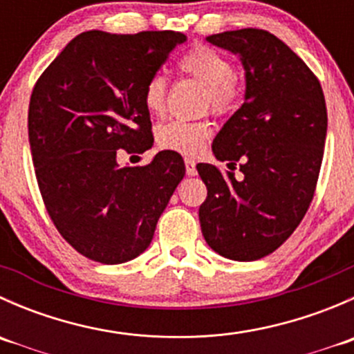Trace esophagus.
Segmentation results:
<instances>
[{
  "mask_svg": "<svg viewBox=\"0 0 354 354\" xmlns=\"http://www.w3.org/2000/svg\"><path fill=\"white\" fill-rule=\"evenodd\" d=\"M185 166H187L188 176H195V174H197V162H195L194 159L187 157V159H185Z\"/></svg>",
  "mask_w": 354,
  "mask_h": 354,
  "instance_id": "obj_1",
  "label": "esophagus"
}]
</instances>
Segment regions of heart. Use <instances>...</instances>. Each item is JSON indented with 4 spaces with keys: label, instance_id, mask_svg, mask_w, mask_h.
Returning a JSON list of instances; mask_svg holds the SVG:
<instances>
[{
    "label": "heart",
    "instance_id": "heart-1",
    "mask_svg": "<svg viewBox=\"0 0 354 354\" xmlns=\"http://www.w3.org/2000/svg\"><path fill=\"white\" fill-rule=\"evenodd\" d=\"M180 68L207 87V102L217 113H224L238 97V84L230 59L216 49L197 46L180 59ZM167 84L162 75L149 78L144 88V104L151 114H160L166 109ZM212 135L207 121L171 120L157 128L156 140L159 147L183 156H195L202 151Z\"/></svg>",
    "mask_w": 354,
    "mask_h": 354
}]
</instances>
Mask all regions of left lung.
<instances>
[{
	"mask_svg": "<svg viewBox=\"0 0 354 354\" xmlns=\"http://www.w3.org/2000/svg\"><path fill=\"white\" fill-rule=\"evenodd\" d=\"M205 41L240 58L245 102L212 142L231 171L197 164L207 187L200 227L214 252L252 262L279 248L308 210L326 144V99L305 62L270 32L241 28Z\"/></svg>",
	"mask_w": 354,
	"mask_h": 354,
	"instance_id": "obj_1",
	"label": "left lung"
}]
</instances>
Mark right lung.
I'll list each match as a JSON object with an SVG mask.
<instances>
[{"label": "right lung", "mask_w": 354, "mask_h": 354, "mask_svg": "<svg viewBox=\"0 0 354 354\" xmlns=\"http://www.w3.org/2000/svg\"><path fill=\"white\" fill-rule=\"evenodd\" d=\"M181 32H82L46 68L28 106L39 190L62 236L87 259L123 263L147 250L183 157L160 151L147 166L120 167L116 151L154 145L144 88Z\"/></svg>", "instance_id": "obj_1"}]
</instances>
